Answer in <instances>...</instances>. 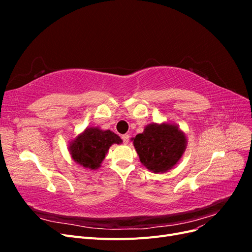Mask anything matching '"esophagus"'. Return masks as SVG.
<instances>
[{"label": "esophagus", "instance_id": "1", "mask_svg": "<svg viewBox=\"0 0 252 252\" xmlns=\"http://www.w3.org/2000/svg\"><path fill=\"white\" fill-rule=\"evenodd\" d=\"M122 139H123L124 144H127L129 142V134H123L122 135Z\"/></svg>", "mask_w": 252, "mask_h": 252}]
</instances>
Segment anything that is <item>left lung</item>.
<instances>
[{
    "label": "left lung",
    "instance_id": "obj_1",
    "mask_svg": "<svg viewBox=\"0 0 252 252\" xmlns=\"http://www.w3.org/2000/svg\"><path fill=\"white\" fill-rule=\"evenodd\" d=\"M141 163L154 173H164L178 164L187 147V136L177 124L163 122L144 127L132 138Z\"/></svg>",
    "mask_w": 252,
    "mask_h": 252
}]
</instances>
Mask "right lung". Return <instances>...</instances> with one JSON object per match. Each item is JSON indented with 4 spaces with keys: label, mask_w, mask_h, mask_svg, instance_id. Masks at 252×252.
I'll return each instance as SVG.
<instances>
[{
    "label": "right lung",
    "mask_w": 252,
    "mask_h": 252,
    "mask_svg": "<svg viewBox=\"0 0 252 252\" xmlns=\"http://www.w3.org/2000/svg\"><path fill=\"white\" fill-rule=\"evenodd\" d=\"M122 139L111 130H103L100 127H87L68 145V150L73 161L84 168L95 170L113 144H121Z\"/></svg>",
    "instance_id": "obj_1"
}]
</instances>
